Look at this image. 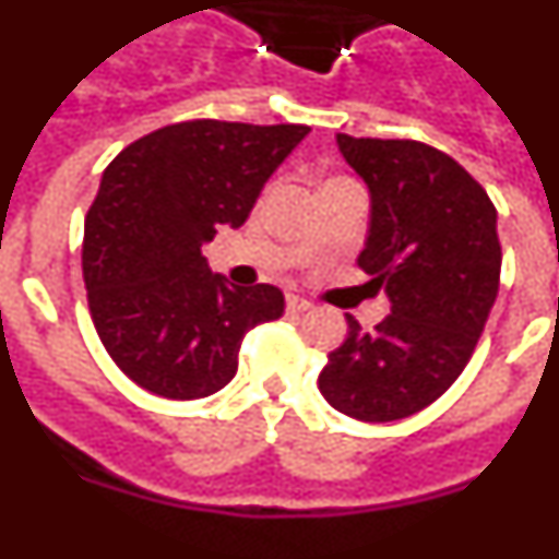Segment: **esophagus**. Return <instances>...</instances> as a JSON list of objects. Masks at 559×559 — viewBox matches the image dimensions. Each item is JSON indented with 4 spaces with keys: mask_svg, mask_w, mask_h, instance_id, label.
Returning <instances> with one entry per match:
<instances>
[{
    "mask_svg": "<svg viewBox=\"0 0 559 559\" xmlns=\"http://www.w3.org/2000/svg\"><path fill=\"white\" fill-rule=\"evenodd\" d=\"M313 308V302L310 299H305V296L299 294H288V313H305V310Z\"/></svg>",
    "mask_w": 559,
    "mask_h": 559,
    "instance_id": "34e87169",
    "label": "esophagus"
}]
</instances>
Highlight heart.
<instances>
[{
  "instance_id": "heart-1",
  "label": "heart",
  "mask_w": 559,
  "mask_h": 559,
  "mask_svg": "<svg viewBox=\"0 0 559 559\" xmlns=\"http://www.w3.org/2000/svg\"><path fill=\"white\" fill-rule=\"evenodd\" d=\"M338 181H353V179H347V176H333V179L324 181V187H328V185H338Z\"/></svg>"
}]
</instances>
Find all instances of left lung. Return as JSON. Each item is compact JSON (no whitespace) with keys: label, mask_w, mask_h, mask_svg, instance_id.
Here are the masks:
<instances>
[{"label":"left lung","mask_w":559,"mask_h":559,"mask_svg":"<svg viewBox=\"0 0 559 559\" xmlns=\"http://www.w3.org/2000/svg\"><path fill=\"white\" fill-rule=\"evenodd\" d=\"M344 159L372 192L358 265L386 288L392 313L374 330L347 316L319 389L364 423L431 406L473 358L501 285L496 204L456 159L417 140L338 133Z\"/></svg>","instance_id":"8db88e82"}]
</instances>
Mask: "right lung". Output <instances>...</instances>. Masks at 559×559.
Listing matches in <instances>:
<instances>
[{
	"label": "right lung",
	"instance_id": "right-lung-1",
	"mask_svg": "<svg viewBox=\"0 0 559 559\" xmlns=\"http://www.w3.org/2000/svg\"><path fill=\"white\" fill-rule=\"evenodd\" d=\"M308 126L187 120L122 147L83 229V283L103 347L136 386L199 400L237 372L246 333L285 310L274 285L212 276L201 243L249 218Z\"/></svg>",
	"mask_w": 559,
	"mask_h": 559
}]
</instances>
